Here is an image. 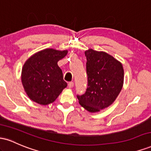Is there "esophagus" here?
I'll return each instance as SVG.
<instances>
[{"instance_id":"34e87169","label":"esophagus","mask_w":151,"mask_h":151,"mask_svg":"<svg viewBox=\"0 0 151 151\" xmlns=\"http://www.w3.org/2000/svg\"><path fill=\"white\" fill-rule=\"evenodd\" d=\"M74 86V82H72V81H70V82H69L68 84V87L69 88H72Z\"/></svg>"}]
</instances>
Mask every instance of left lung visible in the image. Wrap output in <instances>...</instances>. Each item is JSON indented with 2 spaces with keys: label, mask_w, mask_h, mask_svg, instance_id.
I'll return each instance as SVG.
<instances>
[{
  "label": "left lung",
  "mask_w": 151,
  "mask_h": 151,
  "mask_svg": "<svg viewBox=\"0 0 151 151\" xmlns=\"http://www.w3.org/2000/svg\"><path fill=\"white\" fill-rule=\"evenodd\" d=\"M88 86L84 94L77 95L79 103L94 113L113 104L124 84L123 65L105 52L85 51Z\"/></svg>",
  "instance_id": "8db88e82"
}]
</instances>
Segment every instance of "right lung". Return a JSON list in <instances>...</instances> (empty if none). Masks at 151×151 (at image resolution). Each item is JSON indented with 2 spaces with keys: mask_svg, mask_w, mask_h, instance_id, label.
<instances>
[{
  "mask_svg": "<svg viewBox=\"0 0 151 151\" xmlns=\"http://www.w3.org/2000/svg\"><path fill=\"white\" fill-rule=\"evenodd\" d=\"M68 51L45 49L30 57L22 69L21 80L26 93L32 101L41 105L52 103L67 87L58 62Z\"/></svg>",
  "mask_w": 151,
  "mask_h": 151,
  "instance_id": "add662e5",
  "label": "right lung"
}]
</instances>
